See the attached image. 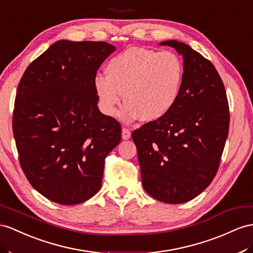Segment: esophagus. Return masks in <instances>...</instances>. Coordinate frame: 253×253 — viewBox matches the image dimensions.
<instances>
[{"mask_svg":"<svg viewBox=\"0 0 253 253\" xmlns=\"http://www.w3.org/2000/svg\"><path fill=\"white\" fill-rule=\"evenodd\" d=\"M130 137H131L130 130H129V129L126 128V127L123 128V130H122V138L124 139V140H128V139H130Z\"/></svg>","mask_w":253,"mask_h":253,"instance_id":"obj_1","label":"esophagus"}]
</instances>
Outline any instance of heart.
Masks as SVG:
<instances>
[{
  "mask_svg": "<svg viewBox=\"0 0 253 253\" xmlns=\"http://www.w3.org/2000/svg\"><path fill=\"white\" fill-rule=\"evenodd\" d=\"M107 76L94 79L95 92L103 112L113 115L122 100L127 102L120 116L130 122L157 121L175 105L184 81V63L171 51L128 48L113 56Z\"/></svg>",
  "mask_w": 253,
  "mask_h": 253,
  "instance_id": "obj_1",
  "label": "heart"
}]
</instances>
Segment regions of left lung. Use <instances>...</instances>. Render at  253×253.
Wrapping results in <instances>:
<instances>
[{"instance_id":"obj_1","label":"left lung","mask_w":253,"mask_h":253,"mask_svg":"<svg viewBox=\"0 0 253 253\" xmlns=\"http://www.w3.org/2000/svg\"><path fill=\"white\" fill-rule=\"evenodd\" d=\"M161 44L183 54V85L170 111L131 137L144 190L161 202L179 204L199 196L216 176L229 133V102L211 61L183 42Z\"/></svg>"}]
</instances>
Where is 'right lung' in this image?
I'll return each instance as SVG.
<instances>
[{
  "mask_svg": "<svg viewBox=\"0 0 253 253\" xmlns=\"http://www.w3.org/2000/svg\"><path fill=\"white\" fill-rule=\"evenodd\" d=\"M115 48L59 41L32 62L18 84L12 131L25 177L62 205L84 202L101 187L105 158L122 127L100 113L94 79Z\"/></svg>",
  "mask_w": 253,
  "mask_h": 253,
  "instance_id": "right-lung-1",
  "label": "right lung"
}]
</instances>
